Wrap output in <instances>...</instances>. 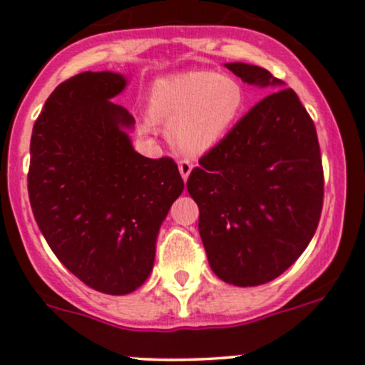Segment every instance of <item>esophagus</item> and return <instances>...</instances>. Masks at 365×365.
Instances as JSON below:
<instances>
[{
    "mask_svg": "<svg viewBox=\"0 0 365 365\" xmlns=\"http://www.w3.org/2000/svg\"><path fill=\"white\" fill-rule=\"evenodd\" d=\"M191 170H193V163H191L190 160H181V162H179V172H181L184 181H187Z\"/></svg>",
    "mask_w": 365,
    "mask_h": 365,
    "instance_id": "esophagus-1",
    "label": "esophagus"
}]
</instances>
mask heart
Masks as SVG:
<instances>
[{
    "label": "heart",
    "instance_id": "b5f03b06",
    "mask_svg": "<svg viewBox=\"0 0 365 365\" xmlns=\"http://www.w3.org/2000/svg\"><path fill=\"white\" fill-rule=\"evenodd\" d=\"M247 103L238 80L215 71H187L160 78L150 92V113L139 127L151 134L165 123L167 139L184 155H202L214 148L237 123Z\"/></svg>",
    "mask_w": 365,
    "mask_h": 365
}]
</instances>
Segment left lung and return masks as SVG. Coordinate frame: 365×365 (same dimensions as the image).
Returning <instances> with one entry per match:
<instances>
[{
  "mask_svg": "<svg viewBox=\"0 0 365 365\" xmlns=\"http://www.w3.org/2000/svg\"><path fill=\"white\" fill-rule=\"evenodd\" d=\"M225 66L273 92L200 158L186 187L200 209L212 272L226 284L254 287L280 277L315 235L322 158L315 125L292 88L259 66Z\"/></svg>",
  "mask_w": 365,
  "mask_h": 365,
  "instance_id": "left-lung-1",
  "label": "left lung"
}]
</instances>
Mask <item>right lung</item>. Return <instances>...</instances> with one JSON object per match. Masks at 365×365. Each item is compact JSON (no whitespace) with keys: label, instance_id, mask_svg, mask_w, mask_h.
<instances>
[{"label":"right lung","instance_id":"right-lung-1","mask_svg":"<svg viewBox=\"0 0 365 365\" xmlns=\"http://www.w3.org/2000/svg\"><path fill=\"white\" fill-rule=\"evenodd\" d=\"M120 73H80L53 90L31 137V207L58 261L96 291L134 292L155 264L156 237L184 182L172 158L132 146L134 116L111 99Z\"/></svg>","mask_w":365,"mask_h":365}]
</instances>
